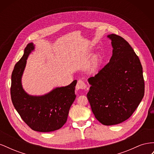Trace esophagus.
Returning a JSON list of instances; mask_svg holds the SVG:
<instances>
[{
	"label": "esophagus",
	"mask_w": 154,
	"mask_h": 154,
	"mask_svg": "<svg viewBox=\"0 0 154 154\" xmlns=\"http://www.w3.org/2000/svg\"><path fill=\"white\" fill-rule=\"evenodd\" d=\"M76 87V89H86L87 88L84 80H82V79H80V80L78 81Z\"/></svg>",
	"instance_id": "obj_1"
}]
</instances>
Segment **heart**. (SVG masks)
<instances>
[{"label":"heart","instance_id":"obj_1","mask_svg":"<svg viewBox=\"0 0 154 154\" xmlns=\"http://www.w3.org/2000/svg\"><path fill=\"white\" fill-rule=\"evenodd\" d=\"M97 60L96 58L93 59V61H92V67H96V66H97Z\"/></svg>","mask_w":154,"mask_h":154}]
</instances>
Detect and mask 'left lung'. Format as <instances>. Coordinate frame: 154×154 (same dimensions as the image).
I'll use <instances>...</instances> for the list:
<instances>
[{
	"label": "left lung",
	"mask_w": 154,
	"mask_h": 154,
	"mask_svg": "<svg viewBox=\"0 0 154 154\" xmlns=\"http://www.w3.org/2000/svg\"><path fill=\"white\" fill-rule=\"evenodd\" d=\"M112 40L110 62L94 77L87 98L97 121L104 125L125 122L132 115L144 94L143 67L134 49L122 36L108 35Z\"/></svg>",
	"instance_id": "8db88e82"
}]
</instances>
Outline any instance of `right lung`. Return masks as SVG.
Instances as JSON below:
<instances>
[{
  "label": "right lung",
  "instance_id": "obj_1",
  "mask_svg": "<svg viewBox=\"0 0 154 154\" xmlns=\"http://www.w3.org/2000/svg\"><path fill=\"white\" fill-rule=\"evenodd\" d=\"M34 49L32 43L27 45L24 54L14 67L10 88L11 101L22 120L37 132H48L60 129L66 123L70 107L76 98L77 80L58 87L42 96H29L24 91L21 78L28 55Z\"/></svg>",
  "mask_w": 154,
  "mask_h": 154
}]
</instances>
